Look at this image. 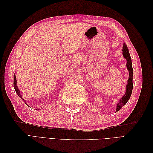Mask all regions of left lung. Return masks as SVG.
I'll list each match as a JSON object with an SVG mask.
<instances>
[{
    "instance_id": "left-lung-1",
    "label": "left lung",
    "mask_w": 153,
    "mask_h": 153,
    "mask_svg": "<svg viewBox=\"0 0 153 153\" xmlns=\"http://www.w3.org/2000/svg\"><path fill=\"white\" fill-rule=\"evenodd\" d=\"M123 54L124 57L126 59L127 63L126 66L127 69L129 71V79L128 80V83L126 85V91L125 92V94L122 97L121 99L119 100V103L117 104V108L116 112L121 109L123 106L126 104L128 101L129 100V98L132 93V89H133V68H132V62H131V59L130 57V55L129 53V50L128 49L126 44H123Z\"/></svg>"
}]
</instances>
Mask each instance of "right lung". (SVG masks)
Masks as SVG:
<instances>
[{
	"mask_svg": "<svg viewBox=\"0 0 153 153\" xmlns=\"http://www.w3.org/2000/svg\"><path fill=\"white\" fill-rule=\"evenodd\" d=\"M16 84H17V82H16V76H15V74H14V83H13L14 88H15V91H16V94H17L18 96H19L20 98L23 101H24L25 100H24V99H23L22 96V95H21V94H20V90H19V89H18V87H17ZM25 104H27V103H26V102H25Z\"/></svg>",
	"mask_w": 153,
	"mask_h": 153,
	"instance_id": "obj_1",
	"label": "right lung"
}]
</instances>
